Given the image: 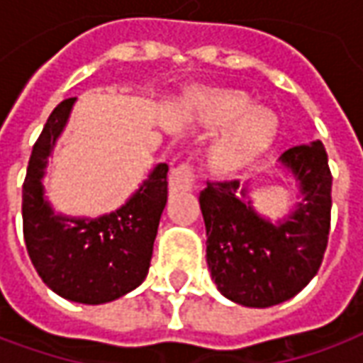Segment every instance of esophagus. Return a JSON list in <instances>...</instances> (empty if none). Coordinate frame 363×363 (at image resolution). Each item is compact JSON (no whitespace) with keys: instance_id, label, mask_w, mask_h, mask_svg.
<instances>
[{"instance_id":"esophagus-1","label":"esophagus","mask_w":363,"mask_h":363,"mask_svg":"<svg viewBox=\"0 0 363 363\" xmlns=\"http://www.w3.org/2000/svg\"><path fill=\"white\" fill-rule=\"evenodd\" d=\"M196 181V171L189 161H182L179 165L173 167V171L169 174V186L171 190H190Z\"/></svg>"}]
</instances>
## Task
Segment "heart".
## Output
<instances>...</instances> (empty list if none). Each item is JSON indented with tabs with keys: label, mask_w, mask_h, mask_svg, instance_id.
I'll return each instance as SVG.
<instances>
[{
	"label": "heart",
	"mask_w": 363,
	"mask_h": 363,
	"mask_svg": "<svg viewBox=\"0 0 363 363\" xmlns=\"http://www.w3.org/2000/svg\"><path fill=\"white\" fill-rule=\"evenodd\" d=\"M200 112L210 128L228 126L210 150V165L221 173L255 161L270 145L278 126L272 112L251 106L243 91H213L202 99Z\"/></svg>",
	"instance_id": "heart-1"
}]
</instances>
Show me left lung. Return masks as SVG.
<instances>
[{"label": "left lung", "mask_w": 363, "mask_h": 363, "mask_svg": "<svg viewBox=\"0 0 363 363\" xmlns=\"http://www.w3.org/2000/svg\"><path fill=\"white\" fill-rule=\"evenodd\" d=\"M305 204L272 225L239 198L237 181H208L200 192L206 260L223 296L245 307H270L299 294L323 262L330 231L333 173L320 142L284 151Z\"/></svg>", "instance_id": "1"}]
</instances>
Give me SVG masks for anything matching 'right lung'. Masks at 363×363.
<instances>
[{"label":"right lung","mask_w":363,"mask_h":363,"mask_svg":"<svg viewBox=\"0 0 363 363\" xmlns=\"http://www.w3.org/2000/svg\"><path fill=\"white\" fill-rule=\"evenodd\" d=\"M74 96L52 111L35 142L23 182V235L43 281L79 303H106L147 276L159 220L167 204L169 167L159 165L130 202L99 220L56 218L43 198V171L66 124Z\"/></svg>","instance_id":"1"}]
</instances>
